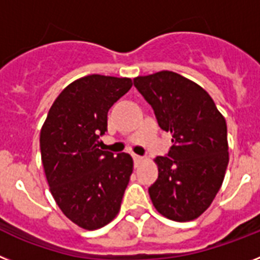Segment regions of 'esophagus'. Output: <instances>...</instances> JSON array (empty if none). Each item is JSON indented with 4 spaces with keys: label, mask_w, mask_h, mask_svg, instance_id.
I'll list each match as a JSON object with an SVG mask.
<instances>
[{
    "label": "esophagus",
    "mask_w": 260,
    "mask_h": 260,
    "mask_svg": "<svg viewBox=\"0 0 260 260\" xmlns=\"http://www.w3.org/2000/svg\"><path fill=\"white\" fill-rule=\"evenodd\" d=\"M134 160H135V164H140L141 161L144 160V157H141V156H139V154H134Z\"/></svg>",
    "instance_id": "esophagus-1"
}]
</instances>
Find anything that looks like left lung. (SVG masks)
Segmentation results:
<instances>
[{"label":"left lung","instance_id":"1","mask_svg":"<svg viewBox=\"0 0 260 260\" xmlns=\"http://www.w3.org/2000/svg\"><path fill=\"white\" fill-rule=\"evenodd\" d=\"M134 84L173 143L168 156L154 158L158 178L148 190L150 200L164 217L193 221L210 206L223 182L229 164L226 120L202 87L177 73L137 76Z\"/></svg>","mask_w":260,"mask_h":260}]
</instances>
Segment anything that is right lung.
<instances>
[{"mask_svg":"<svg viewBox=\"0 0 260 260\" xmlns=\"http://www.w3.org/2000/svg\"><path fill=\"white\" fill-rule=\"evenodd\" d=\"M132 87L129 78L87 75L63 89L41 129V156L52 197L70 221L86 230L110 223L134 171L128 153L99 149L107 113Z\"/></svg>","mask_w":260,"mask_h":260,"instance_id":"right-lung-1","label":"right lung"}]
</instances>
